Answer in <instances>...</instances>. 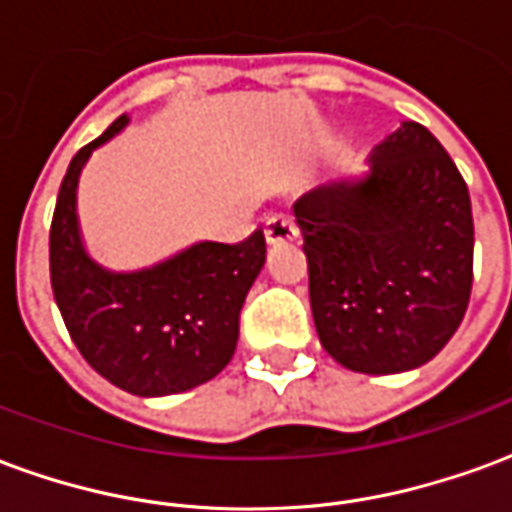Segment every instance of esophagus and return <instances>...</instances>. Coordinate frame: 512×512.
Listing matches in <instances>:
<instances>
[{"instance_id":"esophagus-1","label":"esophagus","mask_w":512,"mask_h":512,"mask_svg":"<svg viewBox=\"0 0 512 512\" xmlns=\"http://www.w3.org/2000/svg\"><path fill=\"white\" fill-rule=\"evenodd\" d=\"M299 235V227L293 222V216L288 213H274V216H268L266 222V241L268 244H288Z\"/></svg>"}]
</instances>
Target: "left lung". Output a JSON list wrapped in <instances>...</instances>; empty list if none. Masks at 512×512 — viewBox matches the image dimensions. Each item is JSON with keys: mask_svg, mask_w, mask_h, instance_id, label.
Wrapping results in <instances>:
<instances>
[{"mask_svg": "<svg viewBox=\"0 0 512 512\" xmlns=\"http://www.w3.org/2000/svg\"><path fill=\"white\" fill-rule=\"evenodd\" d=\"M321 345L354 373L422 367L450 343L472 293L469 189L439 139L400 123L359 178L293 205Z\"/></svg>", "mask_w": 512, "mask_h": 512, "instance_id": "1", "label": "left lung"}]
</instances>
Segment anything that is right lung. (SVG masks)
Returning <instances> with one entry per match:
<instances>
[{
    "label": "right lung",
    "instance_id": "obj_1",
    "mask_svg": "<svg viewBox=\"0 0 512 512\" xmlns=\"http://www.w3.org/2000/svg\"><path fill=\"white\" fill-rule=\"evenodd\" d=\"M128 126L117 117L73 156L51 219V290L87 365L139 397L178 395L219 376L238 343V315L266 263L263 230L241 244L197 241L139 271H112L82 241L76 189L93 150Z\"/></svg>",
    "mask_w": 512,
    "mask_h": 512
}]
</instances>
